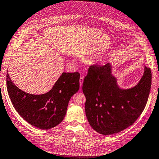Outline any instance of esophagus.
<instances>
[{
  "label": "esophagus",
  "instance_id": "esophagus-1",
  "mask_svg": "<svg viewBox=\"0 0 159 159\" xmlns=\"http://www.w3.org/2000/svg\"><path fill=\"white\" fill-rule=\"evenodd\" d=\"M83 82H84V77H83V76H81L80 78V86H82Z\"/></svg>",
  "mask_w": 159,
  "mask_h": 159
}]
</instances>
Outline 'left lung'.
Listing matches in <instances>:
<instances>
[{"instance_id": "left-lung-1", "label": "left lung", "mask_w": 159, "mask_h": 159, "mask_svg": "<svg viewBox=\"0 0 159 159\" xmlns=\"http://www.w3.org/2000/svg\"><path fill=\"white\" fill-rule=\"evenodd\" d=\"M152 82L150 68L144 66L141 80L134 87L120 88L112 75V66L92 65L84 80L85 111L91 127L100 134H117L131 125L144 111Z\"/></svg>"}]
</instances>
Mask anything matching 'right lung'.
I'll list each match as a JSON object with an SVG mask.
<instances>
[{
	"label": "right lung",
	"instance_id": "right-lung-1",
	"mask_svg": "<svg viewBox=\"0 0 159 159\" xmlns=\"http://www.w3.org/2000/svg\"><path fill=\"white\" fill-rule=\"evenodd\" d=\"M80 77L78 72H63L49 92L35 95L20 90L7 73V91L23 119L38 128L49 129L63 120L70 98L79 90Z\"/></svg>",
	"mask_w": 159,
	"mask_h": 159
}]
</instances>
